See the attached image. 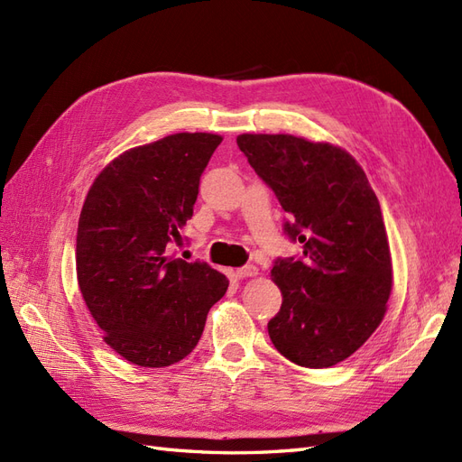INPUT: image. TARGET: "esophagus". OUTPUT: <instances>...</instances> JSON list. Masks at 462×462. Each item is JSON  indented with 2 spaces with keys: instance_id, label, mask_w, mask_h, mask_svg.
<instances>
[{
  "instance_id": "obj_1",
  "label": "esophagus",
  "mask_w": 462,
  "mask_h": 462,
  "mask_svg": "<svg viewBox=\"0 0 462 462\" xmlns=\"http://www.w3.org/2000/svg\"><path fill=\"white\" fill-rule=\"evenodd\" d=\"M235 275L239 277V279L254 277V275H258V268H256V265H253V263H248V265H243V268H236V270H235Z\"/></svg>"
}]
</instances>
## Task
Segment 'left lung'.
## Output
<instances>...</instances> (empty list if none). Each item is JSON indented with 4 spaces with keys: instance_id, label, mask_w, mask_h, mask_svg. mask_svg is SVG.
Listing matches in <instances>:
<instances>
[{
    "instance_id": "obj_1",
    "label": "left lung",
    "mask_w": 462,
    "mask_h": 462,
    "mask_svg": "<svg viewBox=\"0 0 462 462\" xmlns=\"http://www.w3.org/2000/svg\"><path fill=\"white\" fill-rule=\"evenodd\" d=\"M236 144L287 212L285 235L302 245L299 258H277L272 268L283 302L270 339L299 366H335L387 310L393 273L380 202L339 146L292 134H239Z\"/></svg>"
}]
</instances>
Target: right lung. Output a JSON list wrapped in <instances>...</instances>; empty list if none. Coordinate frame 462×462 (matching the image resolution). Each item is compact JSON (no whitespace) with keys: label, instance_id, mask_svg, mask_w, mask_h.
<instances>
[{"label":"right lung","instance_id":"1","mask_svg":"<svg viewBox=\"0 0 462 462\" xmlns=\"http://www.w3.org/2000/svg\"><path fill=\"white\" fill-rule=\"evenodd\" d=\"M219 134L177 133L123 152L96 177L79 217L77 279L104 341L125 360L163 368L197 346L227 277L171 258L192 217Z\"/></svg>","mask_w":462,"mask_h":462}]
</instances>
